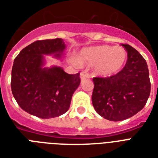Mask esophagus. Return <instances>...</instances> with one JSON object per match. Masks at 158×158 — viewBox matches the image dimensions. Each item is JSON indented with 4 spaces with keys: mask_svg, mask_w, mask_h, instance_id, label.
<instances>
[{
    "mask_svg": "<svg viewBox=\"0 0 158 158\" xmlns=\"http://www.w3.org/2000/svg\"><path fill=\"white\" fill-rule=\"evenodd\" d=\"M90 76H89V74H88L87 73H84V72H82L81 74H80V79L81 80H84V79H89Z\"/></svg>",
    "mask_w": 158,
    "mask_h": 158,
    "instance_id": "obj_1",
    "label": "esophagus"
}]
</instances>
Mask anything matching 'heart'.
Listing matches in <instances>:
<instances>
[{
	"instance_id": "b5f03b06",
	"label": "heart",
	"mask_w": 158,
	"mask_h": 158,
	"mask_svg": "<svg viewBox=\"0 0 158 158\" xmlns=\"http://www.w3.org/2000/svg\"><path fill=\"white\" fill-rule=\"evenodd\" d=\"M127 60V52L122 47L100 45L83 48L72 57L71 62L75 65L94 67V73L102 77L117 74L123 69Z\"/></svg>"
}]
</instances>
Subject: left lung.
I'll list each match as a JSON object with an SVG mask.
<instances>
[{"label":"left lung","instance_id":"obj_1","mask_svg":"<svg viewBox=\"0 0 158 158\" xmlns=\"http://www.w3.org/2000/svg\"><path fill=\"white\" fill-rule=\"evenodd\" d=\"M127 62L118 74L94 78L92 102L97 113L106 120L129 119L144 107L151 91L149 72L144 58L131 46L122 44Z\"/></svg>","mask_w":158,"mask_h":158}]
</instances>
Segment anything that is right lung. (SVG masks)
<instances>
[{"mask_svg":"<svg viewBox=\"0 0 158 158\" xmlns=\"http://www.w3.org/2000/svg\"><path fill=\"white\" fill-rule=\"evenodd\" d=\"M65 48L61 38L36 41L16 56L11 72V90L24 111L49 119L69 110L72 96L80 84L79 73L69 74L57 65L45 66V56L61 59Z\"/></svg>","mask_w":158,"mask_h":158,"instance_id":"right-lung-1","label":"right lung"}]
</instances>
